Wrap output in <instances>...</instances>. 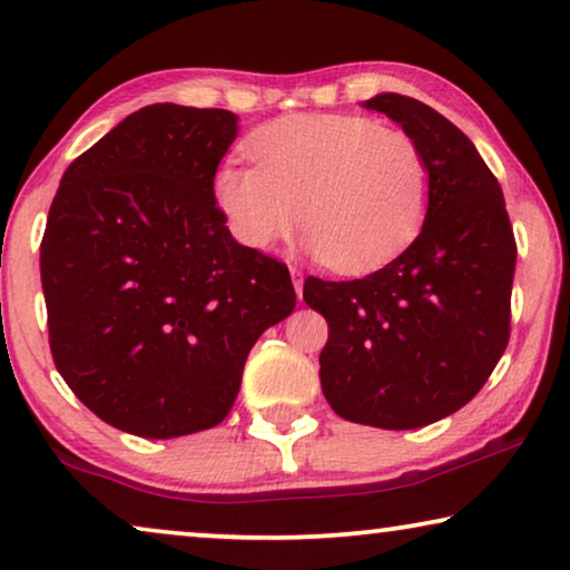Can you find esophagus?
<instances>
[{
	"label": "esophagus",
	"instance_id": "1",
	"mask_svg": "<svg viewBox=\"0 0 570 570\" xmlns=\"http://www.w3.org/2000/svg\"><path fill=\"white\" fill-rule=\"evenodd\" d=\"M291 277H293V287H295V295H298V298H303V275H301V269H295V267H291Z\"/></svg>",
	"mask_w": 570,
	"mask_h": 570
}]
</instances>
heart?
Segmentation results:
<instances>
[{
    "mask_svg": "<svg viewBox=\"0 0 570 570\" xmlns=\"http://www.w3.org/2000/svg\"><path fill=\"white\" fill-rule=\"evenodd\" d=\"M254 166L225 160L215 199L240 244L267 252L301 225L332 269L394 259L423 228L431 163L417 139L357 114H295L246 139Z\"/></svg>",
    "mask_w": 570,
    "mask_h": 570,
    "instance_id": "1",
    "label": "heart"
}]
</instances>
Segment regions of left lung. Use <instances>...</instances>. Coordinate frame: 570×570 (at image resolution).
Returning <instances> with one entry per match:
<instances>
[{"mask_svg": "<svg viewBox=\"0 0 570 570\" xmlns=\"http://www.w3.org/2000/svg\"><path fill=\"white\" fill-rule=\"evenodd\" d=\"M363 106L423 147L431 207L384 269L342 283L308 277L303 301L330 324L318 379L332 410L350 423L412 431L464 407L501 361L517 240L501 184L462 129L396 92Z\"/></svg>", "mask_w": 570, "mask_h": 570, "instance_id": "obj_1", "label": "left lung"}]
</instances>
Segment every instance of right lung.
I'll list each match as a JSON object with an SVG mask.
<instances>
[{"mask_svg": "<svg viewBox=\"0 0 570 570\" xmlns=\"http://www.w3.org/2000/svg\"><path fill=\"white\" fill-rule=\"evenodd\" d=\"M223 108L153 104L72 160L41 240L53 365L142 439L223 423L248 350L295 308L283 262L240 246L215 202L236 139Z\"/></svg>", "mask_w": 570, "mask_h": 570, "instance_id": "1", "label": "right lung"}]
</instances>
